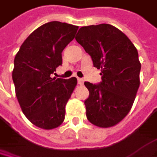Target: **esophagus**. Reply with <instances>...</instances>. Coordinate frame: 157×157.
Wrapping results in <instances>:
<instances>
[{
    "label": "esophagus",
    "mask_w": 157,
    "mask_h": 157,
    "mask_svg": "<svg viewBox=\"0 0 157 157\" xmlns=\"http://www.w3.org/2000/svg\"><path fill=\"white\" fill-rule=\"evenodd\" d=\"M77 82H78V84H79L80 86H82V85L84 84V80L82 79V78H78V79H77Z\"/></svg>",
    "instance_id": "1"
}]
</instances>
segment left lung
Returning <instances> with one entry per match:
<instances>
[{
  "instance_id": "left-lung-1",
  "label": "left lung",
  "mask_w": 157,
  "mask_h": 157,
  "mask_svg": "<svg viewBox=\"0 0 157 157\" xmlns=\"http://www.w3.org/2000/svg\"><path fill=\"white\" fill-rule=\"evenodd\" d=\"M76 41L88 53L102 81L85 82L89 97L85 100L87 120L109 128L118 124L131 110L140 86L138 51L128 36L109 24L83 26Z\"/></svg>"
}]
</instances>
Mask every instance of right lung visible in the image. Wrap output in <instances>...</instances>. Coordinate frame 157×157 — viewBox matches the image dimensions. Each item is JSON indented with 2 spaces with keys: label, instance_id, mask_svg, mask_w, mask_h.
<instances>
[{
  "label": "right lung",
  "instance_id": "right-lung-1",
  "mask_svg": "<svg viewBox=\"0 0 157 157\" xmlns=\"http://www.w3.org/2000/svg\"><path fill=\"white\" fill-rule=\"evenodd\" d=\"M78 26L58 21L36 28L14 58L13 81L25 116L36 127L50 130L65 118V106L77 79L52 77L62 64L61 52L74 38Z\"/></svg>",
  "mask_w": 157,
  "mask_h": 157
}]
</instances>
